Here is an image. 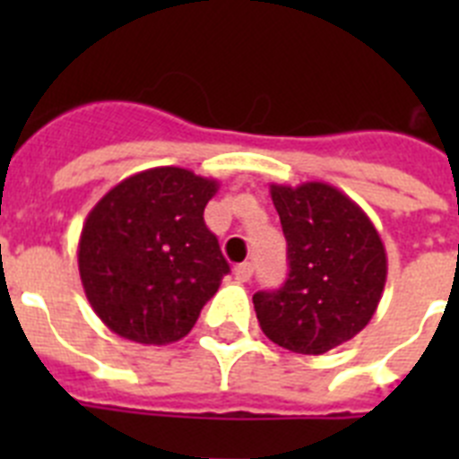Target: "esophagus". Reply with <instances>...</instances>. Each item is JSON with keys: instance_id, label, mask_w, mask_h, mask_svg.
<instances>
[{"instance_id": "obj_1", "label": "esophagus", "mask_w": 459, "mask_h": 459, "mask_svg": "<svg viewBox=\"0 0 459 459\" xmlns=\"http://www.w3.org/2000/svg\"><path fill=\"white\" fill-rule=\"evenodd\" d=\"M234 275H237L238 282H248V280L253 278V264H250V262H243V264H238L237 269H234Z\"/></svg>"}]
</instances>
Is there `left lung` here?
Returning a JSON list of instances; mask_svg holds the SVG:
<instances>
[{
  "label": "left lung",
  "instance_id": "obj_1",
  "mask_svg": "<svg viewBox=\"0 0 459 459\" xmlns=\"http://www.w3.org/2000/svg\"><path fill=\"white\" fill-rule=\"evenodd\" d=\"M287 238L290 275L253 296L269 340L296 354H324L368 326L384 294L388 259L368 213L324 181L271 184Z\"/></svg>",
  "mask_w": 459,
  "mask_h": 459
}]
</instances>
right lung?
<instances>
[{
    "label": "right lung",
    "instance_id": "right-lung-1",
    "mask_svg": "<svg viewBox=\"0 0 459 459\" xmlns=\"http://www.w3.org/2000/svg\"><path fill=\"white\" fill-rule=\"evenodd\" d=\"M221 184L184 168L137 172L96 202L82 225L78 269L100 322L140 344L190 333L230 273L204 206Z\"/></svg>",
    "mask_w": 459,
    "mask_h": 459
}]
</instances>
